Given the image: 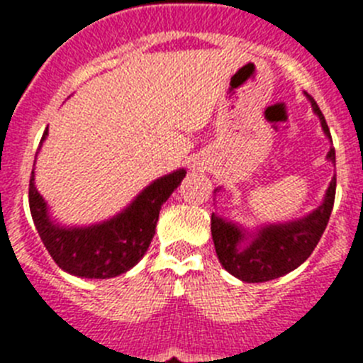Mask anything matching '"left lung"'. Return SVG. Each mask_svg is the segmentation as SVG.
I'll use <instances>...</instances> for the list:
<instances>
[{
  "instance_id": "obj_1",
  "label": "left lung",
  "mask_w": 363,
  "mask_h": 363,
  "mask_svg": "<svg viewBox=\"0 0 363 363\" xmlns=\"http://www.w3.org/2000/svg\"><path fill=\"white\" fill-rule=\"evenodd\" d=\"M314 112L322 121L323 133L331 138L329 127L325 123L322 111L316 101L311 98ZM327 158L335 162V149L329 150ZM336 194V174L331 179V185L325 192V200L318 209L301 220L281 223V225L265 227L258 233L255 240L247 247L240 249L243 240L242 230L229 221L221 220L213 213L211 216V233H213L214 247L220 264L229 271L233 277L247 281V284H259L280 278L287 272L294 271L301 265L318 245L323 230L329 223L333 205Z\"/></svg>"
}]
</instances>
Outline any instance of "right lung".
<instances>
[{"label":"right lung","mask_w":363,"mask_h":363,"mask_svg":"<svg viewBox=\"0 0 363 363\" xmlns=\"http://www.w3.org/2000/svg\"><path fill=\"white\" fill-rule=\"evenodd\" d=\"M47 136L45 130L41 142ZM185 171L156 179L116 218L82 229L54 225L47 214V203L34 185V171L28 184V205L41 242L56 265L74 277L112 278L129 271L143 258L156 233L163 201L182 184Z\"/></svg>","instance_id":"add662e5"}]
</instances>
